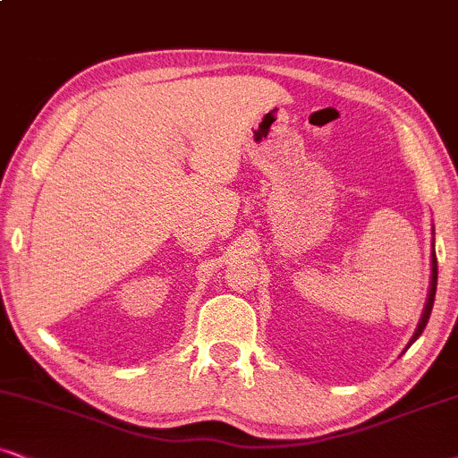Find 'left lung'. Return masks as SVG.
<instances>
[{
  "label": "left lung",
  "mask_w": 458,
  "mask_h": 458,
  "mask_svg": "<svg viewBox=\"0 0 458 458\" xmlns=\"http://www.w3.org/2000/svg\"><path fill=\"white\" fill-rule=\"evenodd\" d=\"M436 242V241H433ZM436 287H437V259H436V245H433V253H431V281H429V293H427V302H425V309H422V315H420V321L419 326H416L412 338H410L408 346L414 343V340H419V335L422 334V329H425L427 321H429V315H431V309H433V300H436ZM406 346V349H408Z\"/></svg>",
  "instance_id": "8db88e82"
}]
</instances>
